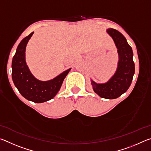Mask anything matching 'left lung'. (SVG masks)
Here are the masks:
<instances>
[{
    "mask_svg": "<svg viewBox=\"0 0 151 151\" xmlns=\"http://www.w3.org/2000/svg\"><path fill=\"white\" fill-rule=\"evenodd\" d=\"M116 45L119 55L118 65L113 76L104 83H96L91 79L94 93L101 98L114 99L124 93L131 86L134 74L133 52L131 46L121 32L114 29H106Z\"/></svg>",
    "mask_w": 151,
    "mask_h": 151,
    "instance_id": "obj_1",
    "label": "left lung"
}]
</instances>
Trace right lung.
I'll list each match as a JSON object with an SVG mask.
<instances>
[{"instance_id": "add662e5", "label": "right lung", "mask_w": 151, "mask_h": 151, "mask_svg": "<svg viewBox=\"0 0 151 151\" xmlns=\"http://www.w3.org/2000/svg\"><path fill=\"white\" fill-rule=\"evenodd\" d=\"M34 32L21 40L12 61V78L21 95L30 101L42 103L54 98L70 68L49 81H40L33 76L27 66L25 51Z\"/></svg>"}]
</instances>
